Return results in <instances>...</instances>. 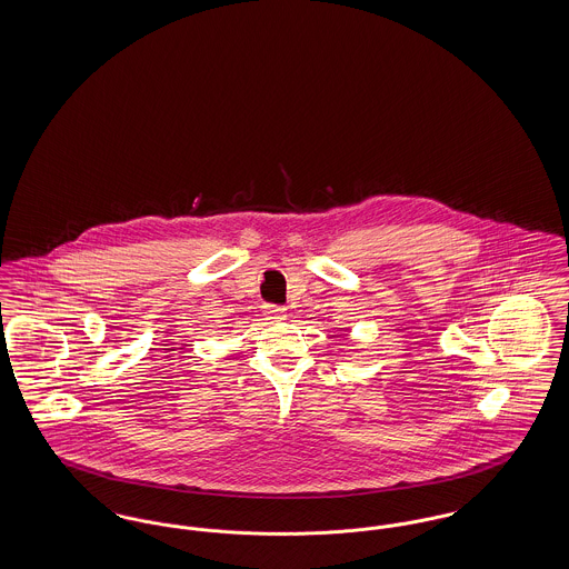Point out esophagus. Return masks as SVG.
<instances>
[{
  "label": "esophagus",
  "instance_id": "esophagus-1",
  "mask_svg": "<svg viewBox=\"0 0 569 569\" xmlns=\"http://www.w3.org/2000/svg\"><path fill=\"white\" fill-rule=\"evenodd\" d=\"M264 318L269 322H281L286 320V307H279V305H264Z\"/></svg>",
  "mask_w": 569,
  "mask_h": 569
}]
</instances>
